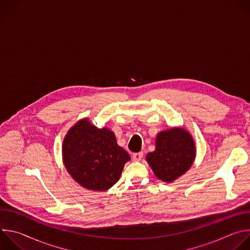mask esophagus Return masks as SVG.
Returning <instances> with one entry per match:
<instances>
[{
    "label": "esophagus",
    "mask_w": 250,
    "mask_h": 250,
    "mask_svg": "<svg viewBox=\"0 0 250 250\" xmlns=\"http://www.w3.org/2000/svg\"><path fill=\"white\" fill-rule=\"evenodd\" d=\"M142 156H144V153L142 152H137V153H133L132 154V159L133 161H140Z\"/></svg>",
    "instance_id": "1"
}]
</instances>
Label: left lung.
Listing matches in <instances>:
<instances>
[{
  "label": "left lung",
  "instance_id": "left-lung-1",
  "mask_svg": "<svg viewBox=\"0 0 250 250\" xmlns=\"http://www.w3.org/2000/svg\"><path fill=\"white\" fill-rule=\"evenodd\" d=\"M195 156L192 135L186 129L173 127L157 134L155 150L146 155V161L159 180L170 183L190 169Z\"/></svg>",
  "mask_w": 250,
  "mask_h": 250
}]
</instances>
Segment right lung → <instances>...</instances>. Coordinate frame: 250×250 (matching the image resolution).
<instances>
[{
  "instance_id": "right-lung-1",
  "label": "right lung",
  "mask_w": 250,
  "mask_h": 250,
  "mask_svg": "<svg viewBox=\"0 0 250 250\" xmlns=\"http://www.w3.org/2000/svg\"><path fill=\"white\" fill-rule=\"evenodd\" d=\"M63 162L73 179L92 191H105L120 179L129 154L118 146L115 133L98 128L88 119L71 127L62 146Z\"/></svg>"
}]
</instances>
